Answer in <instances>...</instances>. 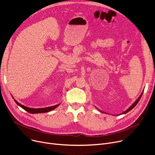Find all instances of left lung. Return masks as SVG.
Here are the masks:
<instances>
[{"mask_svg":"<svg viewBox=\"0 0 155 155\" xmlns=\"http://www.w3.org/2000/svg\"><path fill=\"white\" fill-rule=\"evenodd\" d=\"M143 92H142V93H141V94L140 95V97H138V98H137V99L133 104V105H131V106H130L126 111H124V112H123V113H121V114H119V115H121V114H126V113H127V112H128L129 111H130V110H132L135 106H136V105H137V104L138 103V102H139L140 101V99H141V96H142V95H143ZM97 108V107H96ZM99 111H101V112H102V113H105V112H103V111H102V110H100L99 109H98ZM115 116H116V115H115Z\"/></svg>","mask_w":155,"mask_h":155,"instance_id":"left-lung-1","label":"left lung"}]
</instances>
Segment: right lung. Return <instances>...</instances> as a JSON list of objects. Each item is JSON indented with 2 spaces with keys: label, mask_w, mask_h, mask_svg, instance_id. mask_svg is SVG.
<instances>
[{
  "label": "right lung",
  "mask_w": 155,
  "mask_h": 155,
  "mask_svg": "<svg viewBox=\"0 0 155 155\" xmlns=\"http://www.w3.org/2000/svg\"><path fill=\"white\" fill-rule=\"evenodd\" d=\"M12 98H13V97H12ZM13 99L15 101V102L19 105V106H20L21 108H22L23 109H24L26 111H27V112H28L29 113H31V114H39V113H45V112H50V111L53 110L54 109H56L57 107L59 106V105H60V104H58L57 105H53V106L44 107V108L35 109V108H30V107H28L26 106H24V105L19 104L18 102L16 101L14 98H13Z\"/></svg>",
  "instance_id": "right-lung-1"
}]
</instances>
